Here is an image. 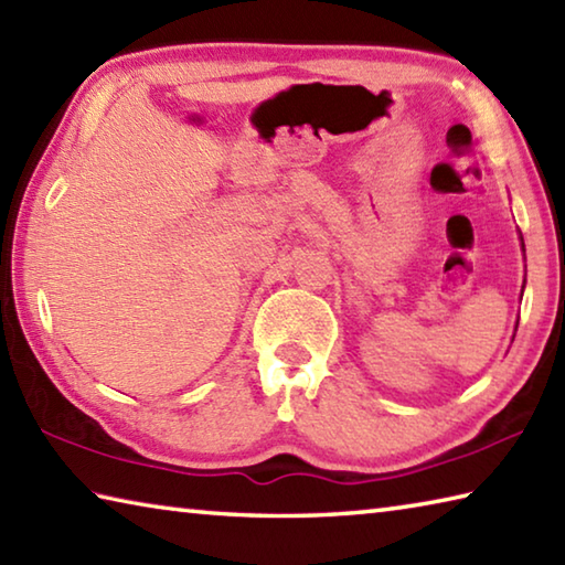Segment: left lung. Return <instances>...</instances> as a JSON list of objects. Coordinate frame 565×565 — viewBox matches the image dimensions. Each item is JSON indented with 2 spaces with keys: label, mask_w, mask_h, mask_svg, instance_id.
Masks as SVG:
<instances>
[{
  "label": "left lung",
  "mask_w": 565,
  "mask_h": 565,
  "mask_svg": "<svg viewBox=\"0 0 565 565\" xmlns=\"http://www.w3.org/2000/svg\"><path fill=\"white\" fill-rule=\"evenodd\" d=\"M521 248H524V238H521Z\"/></svg>",
  "instance_id": "1"
}]
</instances>
